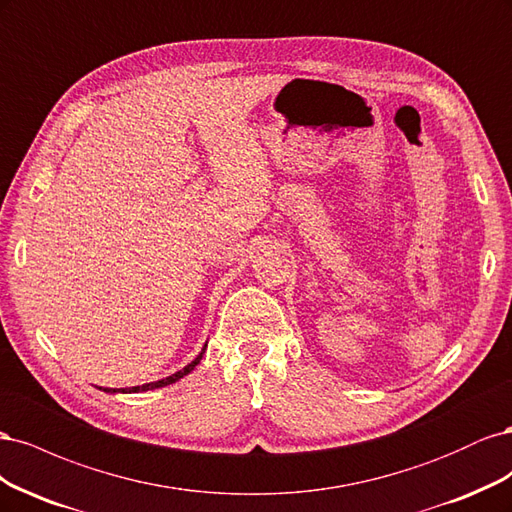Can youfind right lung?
Segmentation results:
<instances>
[{"label":"right lung","instance_id":"right-lung-1","mask_svg":"<svg viewBox=\"0 0 512 512\" xmlns=\"http://www.w3.org/2000/svg\"><path fill=\"white\" fill-rule=\"evenodd\" d=\"M205 350H207V344H205V348L200 350V354L196 356V359L192 361V363H188L185 365L183 369H179V371H175L173 376H168V378H162V380H156V382H149V384H143V386H132V389H104L106 393H138V391H151V389H160V386H168V384H173V382H177V380H181L183 376H188L190 371L200 363V359H203V354H205ZM100 391H102V386H100Z\"/></svg>","mask_w":512,"mask_h":512}]
</instances>
